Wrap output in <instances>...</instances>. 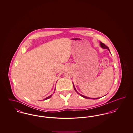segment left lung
Masks as SVG:
<instances>
[{
  "instance_id": "1",
  "label": "left lung",
  "mask_w": 133,
  "mask_h": 133,
  "mask_svg": "<svg viewBox=\"0 0 133 133\" xmlns=\"http://www.w3.org/2000/svg\"><path fill=\"white\" fill-rule=\"evenodd\" d=\"M100 45H101V46L103 48H104V49H107L109 51V52H110V50H109V48H108V47L105 44H104V43H102V42H100ZM73 87H74V90H75V91H76V92L78 93V94H80V96H81L82 97H84V98H86V99H99V98H89V97H86V96H83V95H81V94H79L77 91V90H76V89L75 88V87H74V85H73Z\"/></svg>"
}]
</instances>
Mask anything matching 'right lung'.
<instances>
[{"instance_id": "1", "label": "right lung", "mask_w": 133, "mask_h": 133, "mask_svg": "<svg viewBox=\"0 0 133 133\" xmlns=\"http://www.w3.org/2000/svg\"><path fill=\"white\" fill-rule=\"evenodd\" d=\"M52 96V95H50V96H49V97H47V98H45V99H44V100H47V99H49V98H50L51 97V96Z\"/></svg>"}]
</instances>
